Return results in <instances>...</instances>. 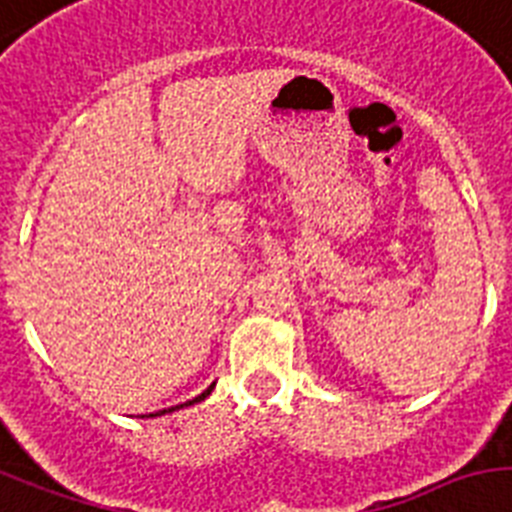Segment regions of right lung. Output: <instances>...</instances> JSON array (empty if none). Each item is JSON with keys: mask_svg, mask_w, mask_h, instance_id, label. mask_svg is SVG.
Masks as SVG:
<instances>
[{"mask_svg": "<svg viewBox=\"0 0 512 512\" xmlns=\"http://www.w3.org/2000/svg\"><path fill=\"white\" fill-rule=\"evenodd\" d=\"M213 386L215 384H210V386H207V389H205V392H202V394H199V397H194V400H189V402H186V405H194V402H199V400H205V397H207V394H210V392H213ZM181 407H184V405H181ZM170 410H173V407H170ZM162 413H165V410H160V415ZM157 415V413H155Z\"/></svg>", "mask_w": 512, "mask_h": 512, "instance_id": "1", "label": "right lung"}]
</instances>
